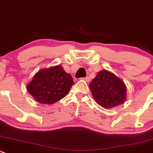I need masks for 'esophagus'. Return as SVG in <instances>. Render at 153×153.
Instances as JSON below:
<instances>
[{
	"mask_svg": "<svg viewBox=\"0 0 153 153\" xmlns=\"http://www.w3.org/2000/svg\"><path fill=\"white\" fill-rule=\"evenodd\" d=\"M82 79L84 80V81L87 82H88L89 81H90V78L89 77H85V78H82Z\"/></svg>",
	"mask_w": 153,
	"mask_h": 153,
	"instance_id": "1",
	"label": "esophagus"
}]
</instances>
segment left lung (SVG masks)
I'll use <instances>...</instances> for the list:
<instances>
[{
    "label": "left lung",
    "instance_id": "obj_1",
    "mask_svg": "<svg viewBox=\"0 0 153 153\" xmlns=\"http://www.w3.org/2000/svg\"><path fill=\"white\" fill-rule=\"evenodd\" d=\"M96 102L105 108L121 105L126 99V86L123 80L107 70L98 72L89 84Z\"/></svg>",
    "mask_w": 153,
    "mask_h": 153
}]
</instances>
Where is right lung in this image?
I'll return each instance as SVG.
<instances>
[{
    "mask_svg": "<svg viewBox=\"0 0 153 153\" xmlns=\"http://www.w3.org/2000/svg\"><path fill=\"white\" fill-rule=\"evenodd\" d=\"M74 84L71 75L59 65L39 71L27 90L38 102L51 105L64 98Z\"/></svg>",
    "mask_w": 153,
    "mask_h": 153,
    "instance_id": "add662e5",
    "label": "right lung"
}]
</instances>
